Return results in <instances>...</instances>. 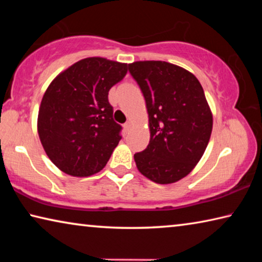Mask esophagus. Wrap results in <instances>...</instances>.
I'll list each match as a JSON object with an SVG mask.
<instances>
[{"label":"esophagus","mask_w":262,"mask_h":262,"mask_svg":"<svg viewBox=\"0 0 262 262\" xmlns=\"http://www.w3.org/2000/svg\"><path fill=\"white\" fill-rule=\"evenodd\" d=\"M123 127H125V129L128 132V130H130V128L133 127V122L130 121V120H128L125 125H123Z\"/></svg>","instance_id":"1"}]
</instances>
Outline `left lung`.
<instances>
[{
  "mask_svg": "<svg viewBox=\"0 0 262 262\" xmlns=\"http://www.w3.org/2000/svg\"><path fill=\"white\" fill-rule=\"evenodd\" d=\"M129 73L144 96L150 141L134 155L145 178L167 185L183 179L206 151L212 130V113L194 75L165 61H136Z\"/></svg>",
  "mask_w": 262,
  "mask_h": 262,
  "instance_id": "left-lung-1",
  "label": "left lung"
}]
</instances>
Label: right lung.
Returning a JSON list of instances; mask_svg holds the SVG:
<instances>
[{
	"instance_id": "right-lung-1",
	"label": "right lung",
	"mask_w": 262,
	"mask_h": 262,
	"mask_svg": "<svg viewBox=\"0 0 262 262\" xmlns=\"http://www.w3.org/2000/svg\"><path fill=\"white\" fill-rule=\"evenodd\" d=\"M127 70V63L86 57L48 85L39 107L38 134L48 158L62 172L89 177L108 162L121 140L108 91Z\"/></svg>"
}]
</instances>
